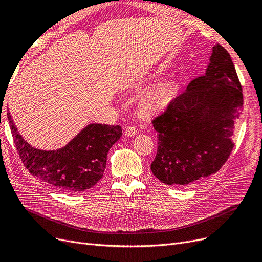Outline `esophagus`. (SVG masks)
Wrapping results in <instances>:
<instances>
[{"label":"esophagus","mask_w":262,"mask_h":262,"mask_svg":"<svg viewBox=\"0 0 262 262\" xmlns=\"http://www.w3.org/2000/svg\"><path fill=\"white\" fill-rule=\"evenodd\" d=\"M137 133H138V130H137L136 126H134V125H129L125 130L126 136H135Z\"/></svg>","instance_id":"obj_1"}]
</instances>
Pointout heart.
I'll use <instances>...</instances> for the list:
<instances>
[{
    "label": "heart",
    "mask_w": 262,
    "mask_h": 262,
    "mask_svg": "<svg viewBox=\"0 0 262 262\" xmlns=\"http://www.w3.org/2000/svg\"><path fill=\"white\" fill-rule=\"evenodd\" d=\"M177 85L174 81H162L154 86L142 98L140 110L144 116H152L166 109L175 99Z\"/></svg>",
    "instance_id": "1"
}]
</instances>
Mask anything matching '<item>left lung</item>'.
<instances>
[{
    "label": "left lung",
    "mask_w": 262,
    "mask_h": 262,
    "mask_svg": "<svg viewBox=\"0 0 262 262\" xmlns=\"http://www.w3.org/2000/svg\"><path fill=\"white\" fill-rule=\"evenodd\" d=\"M242 110L235 66L216 45L206 73L152 120L158 133L153 174L167 185L186 186L216 173L235 146L233 125Z\"/></svg>",
    "instance_id": "obj_1"
}]
</instances>
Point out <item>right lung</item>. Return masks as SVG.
I'll return each mask as SVG.
<instances>
[{"instance_id":"1","label":"right lung","mask_w":262,"mask_h":262,"mask_svg":"<svg viewBox=\"0 0 262 262\" xmlns=\"http://www.w3.org/2000/svg\"><path fill=\"white\" fill-rule=\"evenodd\" d=\"M18 154L29 172L52 187L80 192L93 187L104 173L107 153L122 136L120 125L90 124L64 147L40 150L27 143L7 114Z\"/></svg>"}]
</instances>
